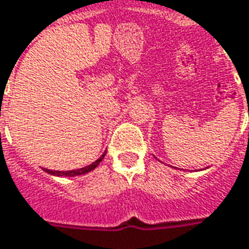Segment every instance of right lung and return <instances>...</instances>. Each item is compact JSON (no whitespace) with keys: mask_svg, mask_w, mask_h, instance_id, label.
Here are the masks:
<instances>
[{"mask_svg":"<svg viewBox=\"0 0 249 249\" xmlns=\"http://www.w3.org/2000/svg\"><path fill=\"white\" fill-rule=\"evenodd\" d=\"M105 153H107V152H104L103 156L100 157V159H97L94 162H92L90 165L81 168V169H77V171H65V172H64V171H49V169H45V172L51 173V175H54V176H78V175H84V173L90 172V171H93L94 168L97 167L98 164L101 162V160L104 159V156H105Z\"/></svg>","mask_w":249,"mask_h":249,"instance_id":"obj_1","label":"right lung"}]
</instances>
